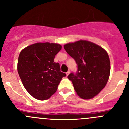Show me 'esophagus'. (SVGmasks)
Masks as SVG:
<instances>
[{
  "instance_id": "esophagus-1",
  "label": "esophagus",
  "mask_w": 129,
  "mask_h": 129,
  "mask_svg": "<svg viewBox=\"0 0 129 129\" xmlns=\"http://www.w3.org/2000/svg\"><path fill=\"white\" fill-rule=\"evenodd\" d=\"M69 74H70V71H67V72H66V75H67H67H68Z\"/></svg>"
}]
</instances>
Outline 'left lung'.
Listing matches in <instances>:
<instances>
[{
  "label": "left lung",
  "mask_w": 129,
  "mask_h": 129,
  "mask_svg": "<svg viewBox=\"0 0 129 129\" xmlns=\"http://www.w3.org/2000/svg\"><path fill=\"white\" fill-rule=\"evenodd\" d=\"M63 47L77 64L76 74L71 73L67 77L77 94L84 99L93 98L109 80L110 62L107 52L102 47L85 40L68 43Z\"/></svg>",
  "instance_id": "1"
}]
</instances>
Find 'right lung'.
Returning a JSON list of instances; mask_svg holds the SVG:
<instances>
[{"mask_svg": "<svg viewBox=\"0 0 129 129\" xmlns=\"http://www.w3.org/2000/svg\"><path fill=\"white\" fill-rule=\"evenodd\" d=\"M62 49L55 43L38 42L24 48L19 54L17 71L25 89L35 99L47 100L56 92L65 73L54 58Z\"/></svg>", "mask_w": 129, "mask_h": 129, "instance_id": "add662e5", "label": "right lung"}]
</instances>
